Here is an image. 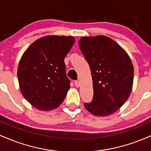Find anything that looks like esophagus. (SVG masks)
I'll return each mask as SVG.
<instances>
[{"instance_id": "esophagus-1", "label": "esophagus", "mask_w": 151, "mask_h": 151, "mask_svg": "<svg viewBox=\"0 0 151 151\" xmlns=\"http://www.w3.org/2000/svg\"><path fill=\"white\" fill-rule=\"evenodd\" d=\"M74 84H75L76 87H79L80 86V82L79 81H74Z\"/></svg>"}]
</instances>
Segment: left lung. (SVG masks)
<instances>
[{
    "label": "left lung",
    "mask_w": 151,
    "mask_h": 151,
    "mask_svg": "<svg viewBox=\"0 0 151 151\" xmlns=\"http://www.w3.org/2000/svg\"><path fill=\"white\" fill-rule=\"evenodd\" d=\"M79 45L89 65L93 82V99L84 107L96 116L111 115L132 91V62L125 50L106 36L83 37Z\"/></svg>",
    "instance_id": "obj_1"
}]
</instances>
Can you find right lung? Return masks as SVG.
<instances>
[{
  "mask_svg": "<svg viewBox=\"0 0 151 151\" xmlns=\"http://www.w3.org/2000/svg\"><path fill=\"white\" fill-rule=\"evenodd\" d=\"M74 41L72 36L47 35L30 45L22 55L18 79L22 96L35 108H58L70 88L65 60Z\"/></svg>",
  "mask_w": 151,
  "mask_h": 151,
  "instance_id": "1",
  "label": "right lung"
}]
</instances>
